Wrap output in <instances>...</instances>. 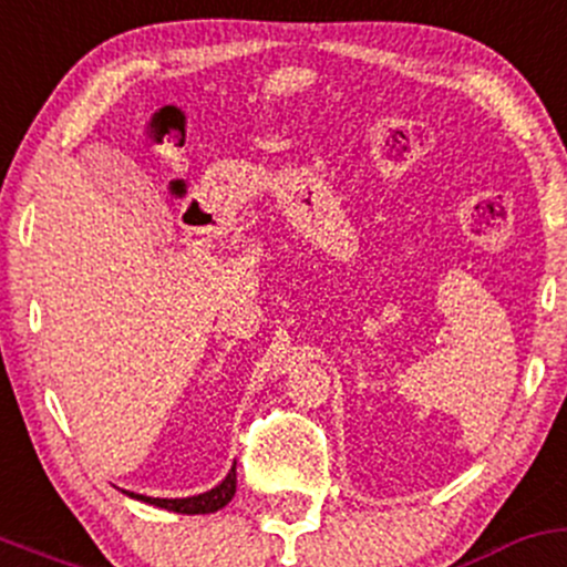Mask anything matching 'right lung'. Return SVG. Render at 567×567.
<instances>
[{"label": "right lung", "instance_id": "right-lung-1", "mask_svg": "<svg viewBox=\"0 0 567 567\" xmlns=\"http://www.w3.org/2000/svg\"><path fill=\"white\" fill-rule=\"evenodd\" d=\"M235 489H237V473L235 467L233 471L224 476L221 484H216L213 489L203 492V495H192V497H148V495H137V492H126L121 489L124 495L135 497L140 503H148V505H156V508H164V511H175V514H186V516H194V514H216V511H221L224 505L235 497Z\"/></svg>", "mask_w": 567, "mask_h": 567}]
</instances>
